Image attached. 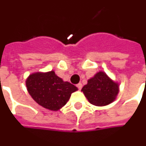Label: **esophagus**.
Instances as JSON below:
<instances>
[{
	"label": "esophagus",
	"instance_id": "esophagus-1",
	"mask_svg": "<svg viewBox=\"0 0 146 146\" xmlns=\"http://www.w3.org/2000/svg\"><path fill=\"white\" fill-rule=\"evenodd\" d=\"M76 87L78 88H79V89H81V88H82V84L81 83H79V84H76Z\"/></svg>",
	"mask_w": 146,
	"mask_h": 146
}]
</instances>
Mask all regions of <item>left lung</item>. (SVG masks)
<instances>
[{
	"mask_svg": "<svg viewBox=\"0 0 146 146\" xmlns=\"http://www.w3.org/2000/svg\"><path fill=\"white\" fill-rule=\"evenodd\" d=\"M119 91V84L113 81L102 71L90 78L81 89L89 103L98 107L112 103L116 99Z\"/></svg>",
	"mask_w": 146,
	"mask_h": 146,
	"instance_id": "left-lung-1",
	"label": "left lung"
}]
</instances>
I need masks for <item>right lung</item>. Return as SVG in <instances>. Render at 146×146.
<instances>
[{
    "mask_svg": "<svg viewBox=\"0 0 146 146\" xmlns=\"http://www.w3.org/2000/svg\"><path fill=\"white\" fill-rule=\"evenodd\" d=\"M27 89L37 104L50 111H58L77 88L58 76L54 71L34 73L26 80Z\"/></svg>",
    "mask_w": 146,
    "mask_h": 146,
    "instance_id": "add662e5",
    "label": "right lung"
}]
</instances>
